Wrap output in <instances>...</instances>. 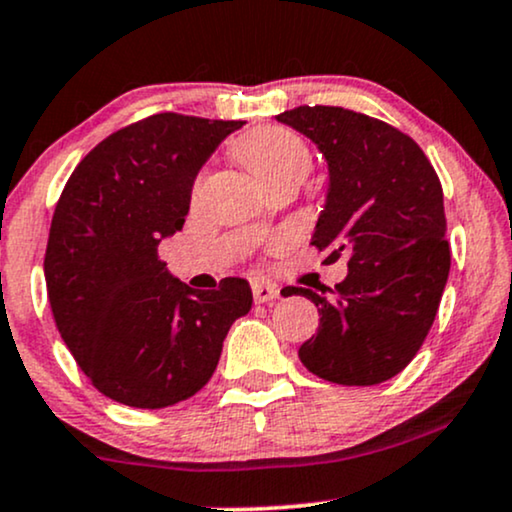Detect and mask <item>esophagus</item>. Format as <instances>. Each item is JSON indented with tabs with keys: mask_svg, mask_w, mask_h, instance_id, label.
<instances>
[{
	"mask_svg": "<svg viewBox=\"0 0 512 512\" xmlns=\"http://www.w3.org/2000/svg\"><path fill=\"white\" fill-rule=\"evenodd\" d=\"M254 299L256 304H268V302H275V299L280 297V290L275 285H268V282H254Z\"/></svg>",
	"mask_w": 512,
	"mask_h": 512,
	"instance_id": "esophagus-1",
	"label": "esophagus"
}]
</instances>
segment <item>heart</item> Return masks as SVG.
<instances>
[{"mask_svg": "<svg viewBox=\"0 0 512 512\" xmlns=\"http://www.w3.org/2000/svg\"><path fill=\"white\" fill-rule=\"evenodd\" d=\"M232 153L263 186L282 179H304L311 165L306 143L285 126H261L249 131L234 143Z\"/></svg>", "mask_w": 512, "mask_h": 512, "instance_id": "heart-1", "label": "heart"}]
</instances>
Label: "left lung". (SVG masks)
<instances>
[{
	"instance_id": "obj_1",
	"label": "left lung",
	"mask_w": 512,
	"mask_h": 512,
	"mask_svg": "<svg viewBox=\"0 0 512 512\" xmlns=\"http://www.w3.org/2000/svg\"><path fill=\"white\" fill-rule=\"evenodd\" d=\"M328 162L326 206L311 244L347 261L333 292L287 287L318 306V333L299 347L311 374L340 386L398 376L434 323L450 273L443 189L424 150L381 119L345 107L278 114Z\"/></svg>"
}]
</instances>
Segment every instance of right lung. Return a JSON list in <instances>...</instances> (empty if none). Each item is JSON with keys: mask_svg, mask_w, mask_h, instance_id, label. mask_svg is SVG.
<instances>
[{"mask_svg": "<svg viewBox=\"0 0 512 512\" xmlns=\"http://www.w3.org/2000/svg\"><path fill=\"white\" fill-rule=\"evenodd\" d=\"M244 122L162 112L114 131L78 162L52 215L45 282L52 316L102 395L160 410L196 395L251 287L196 292L158 258L182 230L196 174Z\"/></svg>", "mask_w": 512, "mask_h": 512, "instance_id": "right-lung-1", "label": "right lung"}]
</instances>
